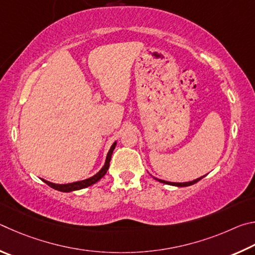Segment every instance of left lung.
<instances>
[{
	"instance_id": "obj_1",
	"label": "left lung",
	"mask_w": 255,
	"mask_h": 255,
	"mask_svg": "<svg viewBox=\"0 0 255 255\" xmlns=\"http://www.w3.org/2000/svg\"><path fill=\"white\" fill-rule=\"evenodd\" d=\"M204 177L205 176L200 177V178H197V179H195L193 181H187V182H170V181H166V180H162V179H158V178H155V177H153V178H154L155 180L162 182V184H167V185H171V186H176V187H187V186H191V185L196 184V182L199 181L200 179H203Z\"/></svg>"
}]
</instances>
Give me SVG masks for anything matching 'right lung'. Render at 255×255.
Returning <instances> with one entry per match:
<instances>
[{
  "label": "right lung",
  "mask_w": 255,
  "mask_h": 255,
  "mask_svg": "<svg viewBox=\"0 0 255 255\" xmlns=\"http://www.w3.org/2000/svg\"><path fill=\"white\" fill-rule=\"evenodd\" d=\"M116 146V141L114 142L113 144L109 150V152H107L106 155V159H105V163L104 166L102 167V169L100 171H98L96 175H94L91 178H87V179H84V180H80V181H75V182H70V184H53V182L50 181H47L44 179H41L43 182H46L48 186H50L51 188L56 189L58 191H62V193H70V191H75V190H79V189H84L86 188L88 186H92L94 184H96L98 180H101L103 177L105 176V173L109 170V167H110V161H111V157H112V153H113V151Z\"/></svg>",
  "instance_id": "1"
}]
</instances>
